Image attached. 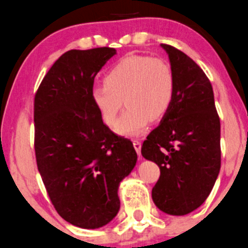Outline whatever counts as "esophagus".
Returning a JSON list of instances; mask_svg holds the SVG:
<instances>
[{"mask_svg": "<svg viewBox=\"0 0 248 248\" xmlns=\"http://www.w3.org/2000/svg\"><path fill=\"white\" fill-rule=\"evenodd\" d=\"M133 146H134L135 151H137V153L139 155V157H140V151H141V142H140L139 140H134V141H133Z\"/></svg>", "mask_w": 248, "mask_h": 248, "instance_id": "obj_1", "label": "esophagus"}]
</instances>
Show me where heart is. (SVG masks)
Listing matches in <instances>:
<instances>
[{
  "label": "heart",
  "mask_w": 248,
  "mask_h": 248,
  "mask_svg": "<svg viewBox=\"0 0 248 248\" xmlns=\"http://www.w3.org/2000/svg\"><path fill=\"white\" fill-rule=\"evenodd\" d=\"M176 93V77L169 62L148 56H129L107 72L104 83L95 85L91 98L101 119L109 127L116 124L122 108L126 111L117 122L116 132L137 137L148 122L168 113Z\"/></svg>",
  "instance_id": "1"
}]
</instances>
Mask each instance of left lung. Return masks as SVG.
<instances>
[{"mask_svg": "<svg viewBox=\"0 0 248 248\" xmlns=\"http://www.w3.org/2000/svg\"><path fill=\"white\" fill-rule=\"evenodd\" d=\"M161 47L174 72L176 93L160 124L142 142L141 155L160 169L152 189L155 205L186 215L207 200L220 172V117L203 70L173 46Z\"/></svg>", "mask_w": 248, "mask_h": 248, "instance_id": "8db88e82", "label": "left lung"}]
</instances>
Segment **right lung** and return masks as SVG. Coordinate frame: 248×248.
<instances>
[{
  "label": "right lung",
  "mask_w": 248,
  "mask_h": 248,
  "mask_svg": "<svg viewBox=\"0 0 248 248\" xmlns=\"http://www.w3.org/2000/svg\"><path fill=\"white\" fill-rule=\"evenodd\" d=\"M115 53L111 47L65 52L34 97L38 170L57 213L80 228L115 217L119 184L138 158L131 140L103 124L91 98L95 76Z\"/></svg>",
  "instance_id": "obj_1"
}]
</instances>
